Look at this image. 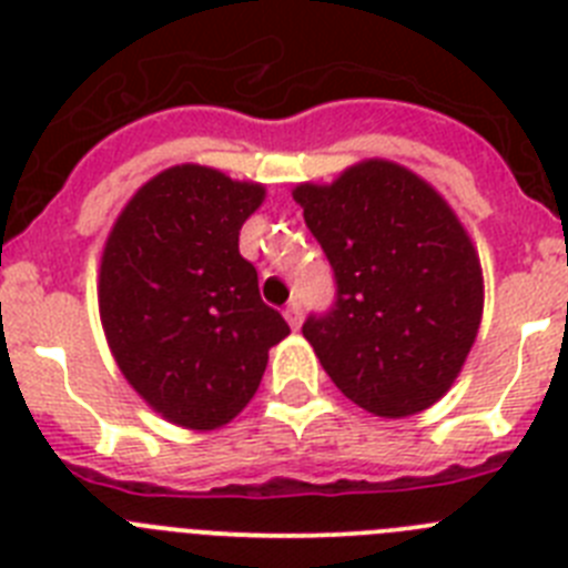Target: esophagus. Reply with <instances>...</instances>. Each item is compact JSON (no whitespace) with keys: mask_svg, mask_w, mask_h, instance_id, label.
<instances>
[{"mask_svg":"<svg viewBox=\"0 0 568 568\" xmlns=\"http://www.w3.org/2000/svg\"><path fill=\"white\" fill-rule=\"evenodd\" d=\"M284 318H287V324L293 329H301V304H287V310H284Z\"/></svg>","mask_w":568,"mask_h":568,"instance_id":"34e87169","label":"esophagus"}]
</instances>
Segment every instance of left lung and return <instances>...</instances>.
Returning a JSON list of instances; mask_svg holds the SVG:
<instances>
[{"instance_id": "obj_1", "label": "left lung", "mask_w": 568, "mask_h": 568, "mask_svg": "<svg viewBox=\"0 0 568 568\" xmlns=\"http://www.w3.org/2000/svg\"><path fill=\"white\" fill-rule=\"evenodd\" d=\"M293 199L338 281L333 313L304 324L324 373L378 418L438 404L484 318V270L458 213L389 159L295 184Z\"/></svg>"}]
</instances>
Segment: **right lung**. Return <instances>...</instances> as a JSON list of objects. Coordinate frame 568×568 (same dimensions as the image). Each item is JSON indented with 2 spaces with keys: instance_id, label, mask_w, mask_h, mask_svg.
<instances>
[{
  "instance_id": "add662e5",
  "label": "right lung",
  "mask_w": 568,
  "mask_h": 568,
  "mask_svg": "<svg viewBox=\"0 0 568 568\" xmlns=\"http://www.w3.org/2000/svg\"><path fill=\"white\" fill-rule=\"evenodd\" d=\"M267 199L204 164L155 173L115 215L99 264V318L135 395L193 433L250 404L287 321L258 295L239 230Z\"/></svg>"
}]
</instances>
